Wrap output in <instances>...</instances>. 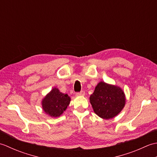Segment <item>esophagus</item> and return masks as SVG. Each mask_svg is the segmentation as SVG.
Wrapping results in <instances>:
<instances>
[{
	"instance_id": "1",
	"label": "esophagus",
	"mask_w": 157,
	"mask_h": 157,
	"mask_svg": "<svg viewBox=\"0 0 157 157\" xmlns=\"http://www.w3.org/2000/svg\"><path fill=\"white\" fill-rule=\"evenodd\" d=\"M85 95V92L84 91H81L80 92H78L75 94L76 96H84Z\"/></svg>"
}]
</instances>
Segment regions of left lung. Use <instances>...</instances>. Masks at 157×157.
<instances>
[{"label": "left lung", "mask_w": 157, "mask_h": 157, "mask_svg": "<svg viewBox=\"0 0 157 157\" xmlns=\"http://www.w3.org/2000/svg\"><path fill=\"white\" fill-rule=\"evenodd\" d=\"M125 95L117 86L100 82L90 96L94 113L100 117L110 119L122 111L125 105Z\"/></svg>", "instance_id": "obj_1"}]
</instances>
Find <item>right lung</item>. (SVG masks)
Segmentation results:
<instances>
[{"instance_id": "right-lung-1", "label": "right lung", "mask_w": 157, "mask_h": 157, "mask_svg": "<svg viewBox=\"0 0 157 157\" xmlns=\"http://www.w3.org/2000/svg\"><path fill=\"white\" fill-rule=\"evenodd\" d=\"M71 98L53 88L42 101V107L45 113L51 117H57L63 114L69 106Z\"/></svg>"}]
</instances>
